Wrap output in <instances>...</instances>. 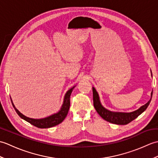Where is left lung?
<instances>
[{"instance_id":"1","label":"left lung","mask_w":158,"mask_h":158,"mask_svg":"<svg viewBox=\"0 0 158 158\" xmlns=\"http://www.w3.org/2000/svg\"><path fill=\"white\" fill-rule=\"evenodd\" d=\"M92 91L94 106L97 113L99 114L102 118L107 121V122L114 124H117V125H126V124L129 123L134 119H135L136 117H138V116L145 111L148 107L153 95V92H152L151 99L145 105H143L141 107H140L138 110L130 113H122L110 111V110L105 109L100 103L98 94L94 87L92 88Z\"/></svg>"}]
</instances>
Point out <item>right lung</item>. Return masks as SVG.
<instances>
[{
  "instance_id": "1",
  "label": "right lung",
  "mask_w": 158,
  "mask_h": 158,
  "mask_svg": "<svg viewBox=\"0 0 158 158\" xmlns=\"http://www.w3.org/2000/svg\"><path fill=\"white\" fill-rule=\"evenodd\" d=\"M75 87V86L73 87L72 88H70L66 93V94L64 96V98L63 105L59 111L58 113L53 114V115H50L49 117H47L45 118H43V119L30 118V117L23 115L22 113H20L19 110L15 108L14 104L13 103V101L11 98V103L13 108H14V109L15 110L16 113H18V115L21 117V118L26 120V122H28V123L32 124V125L37 127H39V128H48V127H52L58 125L59 123H62L63 122V120L65 119V117H66L67 114H68L69 110L70 108V96Z\"/></svg>"
}]
</instances>
